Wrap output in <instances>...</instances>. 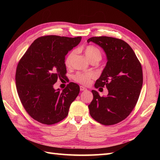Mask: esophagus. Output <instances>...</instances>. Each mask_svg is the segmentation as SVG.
<instances>
[{"mask_svg": "<svg viewBox=\"0 0 160 160\" xmlns=\"http://www.w3.org/2000/svg\"><path fill=\"white\" fill-rule=\"evenodd\" d=\"M80 90H81V91H86L87 89L85 88L84 87H83V86H81V87H80Z\"/></svg>", "mask_w": 160, "mask_h": 160, "instance_id": "34e87169", "label": "esophagus"}]
</instances>
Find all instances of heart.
<instances>
[{
	"label": "heart",
	"mask_w": 160,
	"mask_h": 160,
	"mask_svg": "<svg viewBox=\"0 0 160 160\" xmlns=\"http://www.w3.org/2000/svg\"><path fill=\"white\" fill-rule=\"evenodd\" d=\"M84 52L86 57L88 58L90 62L92 61H99L101 59V57H102V54H101V51L98 48L92 45L87 46L85 49ZM74 55L75 51H71L65 58V64L67 67H70L71 61L74 57ZM95 75L93 72H79V73H77L74 77V79L77 83L80 84L88 85L91 83V79H93Z\"/></svg>",
	"instance_id": "1"
}]
</instances>
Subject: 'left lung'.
<instances>
[{
  "mask_svg": "<svg viewBox=\"0 0 160 160\" xmlns=\"http://www.w3.org/2000/svg\"><path fill=\"white\" fill-rule=\"evenodd\" d=\"M101 47L107 57V64L95 88L106 87L108 95L101 97L92 90L93 99L88 105L93 119L105 125L118 123L132 112L143 85L140 62L126 42L109 37H93L88 40Z\"/></svg>",
  "mask_w": 160,
  "mask_h": 160,
  "instance_id": "left-lung-1",
  "label": "left lung"
}]
</instances>
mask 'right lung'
<instances>
[{
  "label": "right lung",
  "mask_w": 160,
  "mask_h": 160,
  "mask_svg": "<svg viewBox=\"0 0 160 160\" xmlns=\"http://www.w3.org/2000/svg\"><path fill=\"white\" fill-rule=\"evenodd\" d=\"M74 38L48 35L37 38L18 62L15 75L17 93L32 118L46 125L61 122L79 93V86L70 83L62 91L54 89L58 79L65 77V56L79 44Z\"/></svg>",
  "instance_id": "obj_1"
}]
</instances>
